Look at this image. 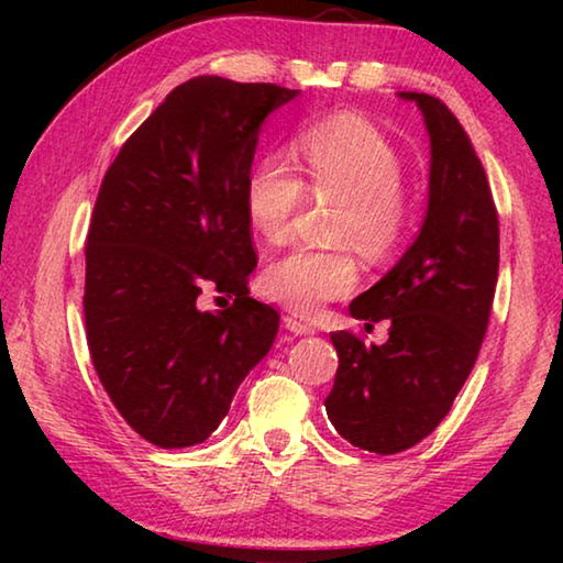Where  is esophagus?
I'll use <instances>...</instances> for the list:
<instances>
[{"mask_svg": "<svg viewBox=\"0 0 563 563\" xmlns=\"http://www.w3.org/2000/svg\"><path fill=\"white\" fill-rule=\"evenodd\" d=\"M285 328L295 332V335H312V332H316V328H312L308 320H302L298 316H285Z\"/></svg>", "mask_w": 563, "mask_h": 563, "instance_id": "34e87169", "label": "esophagus"}]
</instances>
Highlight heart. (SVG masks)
<instances>
[{
  "mask_svg": "<svg viewBox=\"0 0 563 563\" xmlns=\"http://www.w3.org/2000/svg\"><path fill=\"white\" fill-rule=\"evenodd\" d=\"M298 156L302 178L275 156L247 174L245 218L253 233L273 245L288 241L308 194L335 201L332 241L355 245L373 263L387 261L407 238L417 208L399 148L360 113H335L300 131ZM357 278L350 247H298L263 271L261 292L300 316H316L355 290Z\"/></svg>",
  "mask_w": 563,
  "mask_h": 563,
  "instance_id": "1",
  "label": "heart"
}]
</instances>
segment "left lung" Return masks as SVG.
Masks as SVG:
<instances>
[{
    "mask_svg": "<svg viewBox=\"0 0 563 563\" xmlns=\"http://www.w3.org/2000/svg\"><path fill=\"white\" fill-rule=\"evenodd\" d=\"M432 141L430 206L417 241L350 302L352 318L389 320L385 345L330 332L340 365L325 409L350 444L405 452L442 422L479 355L499 275V216L470 136L442 99L402 91Z\"/></svg>",
    "mask_w": 563,
    "mask_h": 563,
    "instance_id": "obj_1",
    "label": "left lung"
}]
</instances>
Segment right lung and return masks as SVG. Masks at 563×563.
Wrapping results in <instances>:
<instances>
[{
  "mask_svg": "<svg viewBox=\"0 0 563 563\" xmlns=\"http://www.w3.org/2000/svg\"><path fill=\"white\" fill-rule=\"evenodd\" d=\"M295 97L196 76L131 133L101 180L84 283L91 362L133 432L164 450L208 440L273 347L278 312L247 295L258 255L245 178L261 123ZM206 287L234 302L201 311Z\"/></svg>",
  "mask_w": 563,
  "mask_h": 563,
  "instance_id": "1",
  "label": "right lung"
}]
</instances>
